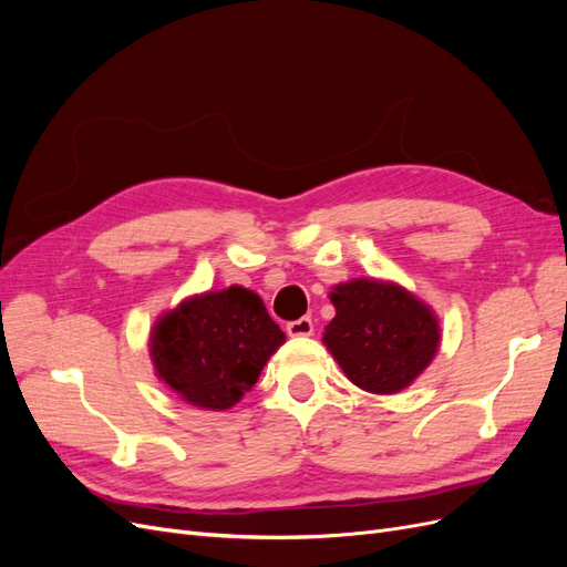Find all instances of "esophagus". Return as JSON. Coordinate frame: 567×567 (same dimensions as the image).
Masks as SVG:
<instances>
[{
  "label": "esophagus",
  "mask_w": 567,
  "mask_h": 567,
  "mask_svg": "<svg viewBox=\"0 0 567 567\" xmlns=\"http://www.w3.org/2000/svg\"><path fill=\"white\" fill-rule=\"evenodd\" d=\"M286 331H288L290 338H307V336H312L315 323H312L310 317H302V319H296V321H288Z\"/></svg>",
  "instance_id": "obj_1"
}]
</instances>
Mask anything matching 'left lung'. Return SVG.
Segmentation results:
<instances>
[{
    "label": "left lung",
    "instance_id": "1",
    "mask_svg": "<svg viewBox=\"0 0 567 567\" xmlns=\"http://www.w3.org/2000/svg\"><path fill=\"white\" fill-rule=\"evenodd\" d=\"M336 317L323 346L348 379L373 394H394L431 367L440 321L431 305L383 279H352L331 290Z\"/></svg>",
    "mask_w": 567,
    "mask_h": 567
}]
</instances>
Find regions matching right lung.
Segmentation results:
<instances>
[{
    "label": "right lung",
    "mask_w": 567,
    "mask_h": 567,
    "mask_svg": "<svg viewBox=\"0 0 567 567\" xmlns=\"http://www.w3.org/2000/svg\"><path fill=\"white\" fill-rule=\"evenodd\" d=\"M284 342L262 298L229 286L163 312L151 329L148 354L158 379L186 404L225 411L241 402Z\"/></svg>",
    "instance_id": "1"
}]
</instances>
